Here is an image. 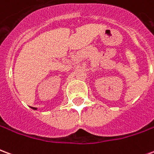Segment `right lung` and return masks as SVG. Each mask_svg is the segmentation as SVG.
<instances>
[{
	"instance_id": "add662e5",
	"label": "right lung",
	"mask_w": 154,
	"mask_h": 154,
	"mask_svg": "<svg viewBox=\"0 0 154 154\" xmlns=\"http://www.w3.org/2000/svg\"><path fill=\"white\" fill-rule=\"evenodd\" d=\"M33 109H35V110H36V108H35V107H33Z\"/></svg>"
}]
</instances>
